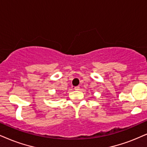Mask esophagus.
Segmentation results:
<instances>
[{"label": "esophagus", "mask_w": 147, "mask_h": 147, "mask_svg": "<svg viewBox=\"0 0 147 147\" xmlns=\"http://www.w3.org/2000/svg\"><path fill=\"white\" fill-rule=\"evenodd\" d=\"M75 90H77V91L79 90H80V87H79V86H76V87H75Z\"/></svg>", "instance_id": "34e87169"}]
</instances>
